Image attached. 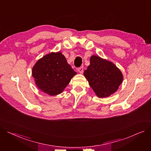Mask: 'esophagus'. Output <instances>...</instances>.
Instances as JSON below:
<instances>
[{"mask_svg": "<svg viewBox=\"0 0 151 151\" xmlns=\"http://www.w3.org/2000/svg\"><path fill=\"white\" fill-rule=\"evenodd\" d=\"M78 72H79V73H83V67H79V68H78Z\"/></svg>", "mask_w": 151, "mask_h": 151, "instance_id": "1", "label": "esophagus"}]
</instances>
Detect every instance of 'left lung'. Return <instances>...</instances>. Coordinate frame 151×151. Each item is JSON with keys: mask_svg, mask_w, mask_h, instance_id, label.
I'll list each match as a JSON object with an SVG mask.
<instances>
[{"mask_svg": "<svg viewBox=\"0 0 151 151\" xmlns=\"http://www.w3.org/2000/svg\"><path fill=\"white\" fill-rule=\"evenodd\" d=\"M84 75L99 98L107 97L115 93L123 79L121 71L114 64L95 55L90 58V65Z\"/></svg>", "mask_w": 151, "mask_h": 151, "instance_id": "8db88e82", "label": "left lung"}]
</instances>
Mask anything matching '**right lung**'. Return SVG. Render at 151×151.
I'll return each instance as SVG.
<instances>
[{
    "label": "right lung",
    "mask_w": 151,
    "mask_h": 151,
    "mask_svg": "<svg viewBox=\"0 0 151 151\" xmlns=\"http://www.w3.org/2000/svg\"><path fill=\"white\" fill-rule=\"evenodd\" d=\"M76 74L61 52L44 56L38 60L32 70L36 86L51 96L61 93Z\"/></svg>",
    "instance_id": "right-lung-1"
}]
</instances>
